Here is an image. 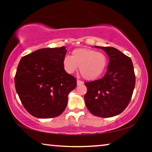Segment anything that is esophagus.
I'll list each match as a JSON object with an SVG mask.
<instances>
[{
  "mask_svg": "<svg viewBox=\"0 0 152 152\" xmlns=\"http://www.w3.org/2000/svg\"><path fill=\"white\" fill-rule=\"evenodd\" d=\"M83 84V82L81 81V80H77V85L80 86V85H81V84Z\"/></svg>",
  "mask_w": 152,
  "mask_h": 152,
  "instance_id": "1",
  "label": "esophagus"
}]
</instances>
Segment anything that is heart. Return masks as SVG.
<instances>
[{
    "mask_svg": "<svg viewBox=\"0 0 152 152\" xmlns=\"http://www.w3.org/2000/svg\"><path fill=\"white\" fill-rule=\"evenodd\" d=\"M107 65V58L104 53L86 48L75 49L72 56H66L63 60L67 73H74L79 67L82 78L87 80H94L101 76Z\"/></svg>",
    "mask_w": 152,
    "mask_h": 152,
    "instance_id": "obj_1",
    "label": "heart"
}]
</instances>
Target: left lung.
Instances as JSON below:
<instances>
[{"label": "left lung", "instance_id": "obj_1", "mask_svg": "<svg viewBox=\"0 0 152 152\" xmlns=\"http://www.w3.org/2000/svg\"><path fill=\"white\" fill-rule=\"evenodd\" d=\"M94 47L104 50L109 56V62L102 78L84 83L87 87L84 95L86 106L96 117L116 116L127 107L135 88L132 61L115 48Z\"/></svg>", "mask_w": 152, "mask_h": 152}]
</instances>
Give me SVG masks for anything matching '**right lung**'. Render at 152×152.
<instances>
[{
    "label": "right lung",
    "instance_id": "add662e5",
    "mask_svg": "<svg viewBox=\"0 0 152 152\" xmlns=\"http://www.w3.org/2000/svg\"><path fill=\"white\" fill-rule=\"evenodd\" d=\"M66 47L43 48L23 57L15 77L17 93L33 117L49 119L65 110L76 79L66 72L63 60Z\"/></svg>",
    "mask_w": 152,
    "mask_h": 152
}]
</instances>
